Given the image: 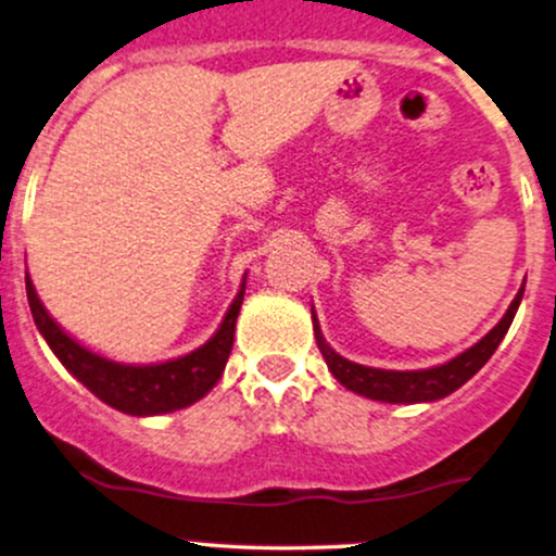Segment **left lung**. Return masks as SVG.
Instances as JSON below:
<instances>
[{
    "label": "left lung",
    "mask_w": 556,
    "mask_h": 556,
    "mask_svg": "<svg viewBox=\"0 0 556 556\" xmlns=\"http://www.w3.org/2000/svg\"><path fill=\"white\" fill-rule=\"evenodd\" d=\"M522 301V290L517 292V298L511 301L509 311L504 314V319L498 321L491 332L480 340L478 345H472L469 351L456 356L454 362L443 364V367H432L422 371H388V369H371L362 367V364H353L348 358L334 353L327 345V340L321 338V329L316 325L314 316V334L316 345H319L321 356H325L329 371L338 377V382H343L348 390L358 395H367L375 401H388V404H419V401H438L443 395L454 393L456 388H462L469 377L475 375L488 358L493 356L498 343L504 340L506 329H509L511 319H515L517 306Z\"/></svg>",
    "instance_id": "8db88e82"
}]
</instances>
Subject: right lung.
Returning <instances> with one entry per match:
<instances>
[{
  "label": "right lung",
  "instance_id": "1",
  "mask_svg": "<svg viewBox=\"0 0 556 556\" xmlns=\"http://www.w3.org/2000/svg\"><path fill=\"white\" fill-rule=\"evenodd\" d=\"M26 292L36 327L45 334L54 356L63 362V367L76 380H81L97 399L105 401L108 406L118 408L124 414H134V417H148V414H166L194 404L216 386L229 362L231 343H235V325L242 298H245V285L237 292L222 327L208 343L192 351L189 356L155 364V367H124V364L108 362V358L87 351L54 325L52 316L47 314L41 301L36 298V290L28 277Z\"/></svg>",
  "mask_w": 556,
  "mask_h": 556
}]
</instances>
